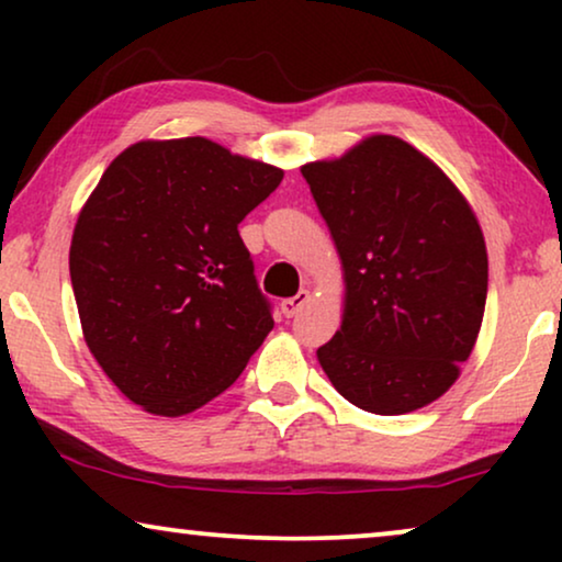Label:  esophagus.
<instances>
[{
	"label": "esophagus",
	"instance_id": "esophagus-1",
	"mask_svg": "<svg viewBox=\"0 0 562 562\" xmlns=\"http://www.w3.org/2000/svg\"><path fill=\"white\" fill-rule=\"evenodd\" d=\"M310 302V291H299L296 296H291V299H283L281 302V312H283V317H296L299 312H302V306Z\"/></svg>",
	"mask_w": 562,
	"mask_h": 562
}]
</instances>
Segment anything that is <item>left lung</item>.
<instances>
[{
  "mask_svg": "<svg viewBox=\"0 0 562 562\" xmlns=\"http://www.w3.org/2000/svg\"><path fill=\"white\" fill-rule=\"evenodd\" d=\"M345 268L340 333L317 350L333 386L373 414L452 386L479 337L488 258L475 214L432 160L373 135L302 168Z\"/></svg>",
  "mask_w": 562,
  "mask_h": 562,
  "instance_id": "1",
  "label": "left lung"
}]
</instances>
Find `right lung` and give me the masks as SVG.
I'll return each mask as SVG.
<instances>
[{"mask_svg":"<svg viewBox=\"0 0 562 562\" xmlns=\"http://www.w3.org/2000/svg\"><path fill=\"white\" fill-rule=\"evenodd\" d=\"M283 179L206 137L130 145L76 222L71 286L91 356L145 412L235 383L273 329L237 225Z\"/></svg>","mask_w":562,"mask_h":562,"instance_id":"obj_1","label":"right lung"}]
</instances>
